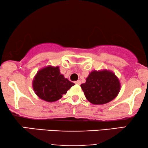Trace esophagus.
<instances>
[{
  "mask_svg": "<svg viewBox=\"0 0 148 148\" xmlns=\"http://www.w3.org/2000/svg\"><path fill=\"white\" fill-rule=\"evenodd\" d=\"M75 84H77V85H80V84H81V81H80V80L76 81V82H75Z\"/></svg>",
  "mask_w": 148,
  "mask_h": 148,
  "instance_id": "34e87169",
  "label": "esophagus"
}]
</instances>
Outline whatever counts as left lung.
I'll use <instances>...</instances> for the list:
<instances>
[{
    "label": "left lung",
    "instance_id": "obj_1",
    "mask_svg": "<svg viewBox=\"0 0 148 148\" xmlns=\"http://www.w3.org/2000/svg\"><path fill=\"white\" fill-rule=\"evenodd\" d=\"M81 88L89 102L93 104H106L119 94L121 84L114 73L109 70L93 71Z\"/></svg>",
    "mask_w": 148,
    "mask_h": 148
}]
</instances>
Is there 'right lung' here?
<instances>
[{
  "mask_svg": "<svg viewBox=\"0 0 148 148\" xmlns=\"http://www.w3.org/2000/svg\"><path fill=\"white\" fill-rule=\"evenodd\" d=\"M74 85L60 74L59 66L50 65L38 71L32 82L35 94L48 102L59 100Z\"/></svg>",
  "mask_w": 148,
  "mask_h": 148,
  "instance_id": "1",
  "label": "right lung"
}]
</instances>
